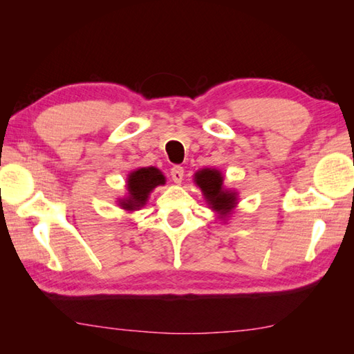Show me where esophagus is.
Returning <instances> with one entry per match:
<instances>
[{"mask_svg":"<svg viewBox=\"0 0 354 354\" xmlns=\"http://www.w3.org/2000/svg\"><path fill=\"white\" fill-rule=\"evenodd\" d=\"M184 169L181 167V165H175V167H171L170 170V175H171V179L173 183L175 184H181L183 179H184Z\"/></svg>","mask_w":354,"mask_h":354,"instance_id":"34e87169","label":"esophagus"}]
</instances>
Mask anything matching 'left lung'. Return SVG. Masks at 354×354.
Here are the masks:
<instances>
[{
    "label": "left lung",
    "instance_id": "left-lung-1",
    "mask_svg": "<svg viewBox=\"0 0 354 354\" xmlns=\"http://www.w3.org/2000/svg\"><path fill=\"white\" fill-rule=\"evenodd\" d=\"M194 183L202 190L208 205L221 217H227L237 204V193L223 189V176L216 169H202L194 175Z\"/></svg>",
    "mask_w": 354,
    "mask_h": 354
}]
</instances>
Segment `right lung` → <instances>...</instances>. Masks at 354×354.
Segmentation results:
<instances>
[{"label": "right lung", "instance_id": "right-lung-1", "mask_svg": "<svg viewBox=\"0 0 354 354\" xmlns=\"http://www.w3.org/2000/svg\"><path fill=\"white\" fill-rule=\"evenodd\" d=\"M165 178L156 167H141L127 176V196L120 199V207L126 212H135L146 205L150 192L155 187L164 185Z\"/></svg>", "mask_w": 354, "mask_h": 354}]
</instances>
